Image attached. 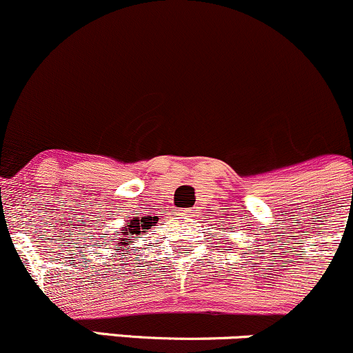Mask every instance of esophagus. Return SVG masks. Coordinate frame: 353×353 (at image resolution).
<instances>
[{"label": "esophagus", "instance_id": "esophagus-1", "mask_svg": "<svg viewBox=\"0 0 353 353\" xmlns=\"http://www.w3.org/2000/svg\"><path fill=\"white\" fill-rule=\"evenodd\" d=\"M181 216H184V219H192L194 216H196V212H194V209H185Z\"/></svg>", "mask_w": 353, "mask_h": 353}]
</instances>
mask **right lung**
Here are the masks:
<instances>
[{
  "label": "right lung",
  "instance_id": "add662e5",
  "mask_svg": "<svg viewBox=\"0 0 353 353\" xmlns=\"http://www.w3.org/2000/svg\"><path fill=\"white\" fill-rule=\"evenodd\" d=\"M151 221H152L151 217H143V219L134 217L131 222H129V224H125L124 232H121L119 239H117L116 250H121V249H123V245L124 247L128 245V242H131L132 237L141 236V234L148 232V229L151 228V225H154V222H151Z\"/></svg>",
  "mask_w": 353,
  "mask_h": 353
}]
</instances>
